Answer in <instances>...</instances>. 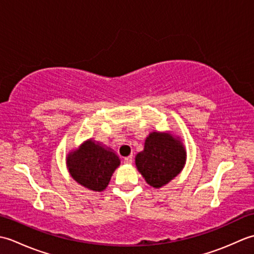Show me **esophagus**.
<instances>
[{"mask_svg":"<svg viewBox=\"0 0 254 254\" xmlns=\"http://www.w3.org/2000/svg\"><path fill=\"white\" fill-rule=\"evenodd\" d=\"M132 161H133V156L132 155L127 156V157L124 158V164H132Z\"/></svg>","mask_w":254,"mask_h":254,"instance_id":"obj_1","label":"esophagus"}]
</instances>
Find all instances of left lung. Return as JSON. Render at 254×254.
I'll use <instances>...</instances> for the list:
<instances>
[{
    "label": "left lung",
    "mask_w": 254,
    "mask_h": 254,
    "mask_svg": "<svg viewBox=\"0 0 254 254\" xmlns=\"http://www.w3.org/2000/svg\"><path fill=\"white\" fill-rule=\"evenodd\" d=\"M187 161L182 138L170 132L153 131L145 139L144 149L135 156L139 174L155 189L166 186L180 174Z\"/></svg>",
    "instance_id": "left-lung-1"
}]
</instances>
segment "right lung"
Instances as JSON below:
<instances>
[{
    "mask_svg": "<svg viewBox=\"0 0 254 254\" xmlns=\"http://www.w3.org/2000/svg\"><path fill=\"white\" fill-rule=\"evenodd\" d=\"M68 174L78 185L90 191L101 192L108 187L113 172L121 164L115 150L88 138L66 155Z\"/></svg>",
    "mask_w": 254,
    "mask_h": 254,
    "instance_id": "add662e5",
    "label": "right lung"
}]
</instances>
